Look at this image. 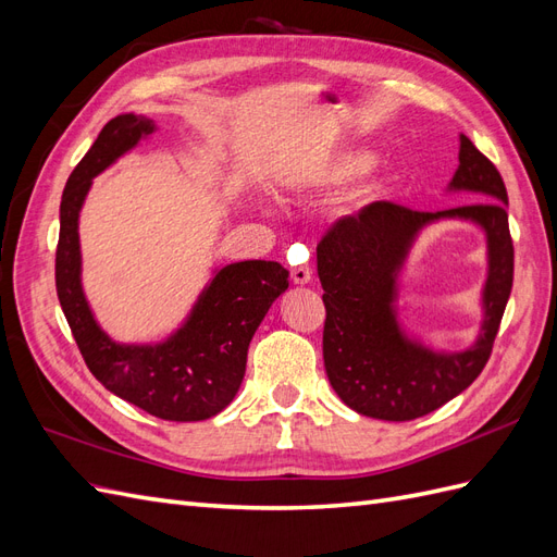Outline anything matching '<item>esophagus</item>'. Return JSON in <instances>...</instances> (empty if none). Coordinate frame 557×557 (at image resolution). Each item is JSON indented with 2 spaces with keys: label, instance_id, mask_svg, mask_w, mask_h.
Here are the masks:
<instances>
[{
  "label": "esophagus",
  "instance_id": "esophagus-1",
  "mask_svg": "<svg viewBox=\"0 0 557 557\" xmlns=\"http://www.w3.org/2000/svg\"><path fill=\"white\" fill-rule=\"evenodd\" d=\"M290 278L293 283L297 285H305V283H311V269L307 264H297L290 269Z\"/></svg>",
  "mask_w": 557,
  "mask_h": 557
}]
</instances>
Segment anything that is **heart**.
I'll return each instance as SVG.
<instances>
[{
	"label": "heart",
	"instance_id": "1",
	"mask_svg": "<svg viewBox=\"0 0 557 557\" xmlns=\"http://www.w3.org/2000/svg\"><path fill=\"white\" fill-rule=\"evenodd\" d=\"M369 164V156L360 153V150H348V153L334 158L327 166H325V174L323 178L325 181H334V183H342V181H348L356 174H360L364 166ZM387 188V178H376L367 185V188L362 190V197L364 199H374V197H381Z\"/></svg>",
	"mask_w": 557,
	"mask_h": 557
}]
</instances>
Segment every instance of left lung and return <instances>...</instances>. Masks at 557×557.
<instances>
[{"label":"left lung","instance_id":"left-lung-1","mask_svg":"<svg viewBox=\"0 0 557 557\" xmlns=\"http://www.w3.org/2000/svg\"><path fill=\"white\" fill-rule=\"evenodd\" d=\"M450 188L483 201L436 213L374 201L339 218L315 248L325 290V372L346 407L362 416L395 423L428 416L474 383L491 360L513 285L509 197L497 166L465 134ZM440 216L474 220L488 234L486 320L480 342L462 354H434L409 343L392 309L396 272L417 230Z\"/></svg>","mask_w":557,"mask_h":557}]
</instances>
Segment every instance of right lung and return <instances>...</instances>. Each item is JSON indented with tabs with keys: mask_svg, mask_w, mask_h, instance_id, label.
Listing matches in <instances>:
<instances>
[{
	"mask_svg": "<svg viewBox=\"0 0 557 557\" xmlns=\"http://www.w3.org/2000/svg\"><path fill=\"white\" fill-rule=\"evenodd\" d=\"M153 129L148 117L117 115L76 164L60 201L55 288L81 356L107 391L156 418L193 423L221 413L237 395L248 344L274 299L288 288V272L267 260L223 267L185 325L158 346H121L99 330L81 290L78 211L92 178Z\"/></svg>",
	"mask_w": 557,
	"mask_h": 557,
	"instance_id": "right-lung-1",
	"label": "right lung"
}]
</instances>
